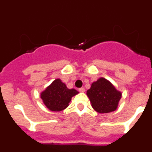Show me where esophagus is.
I'll return each instance as SVG.
<instances>
[{"label": "esophagus", "instance_id": "1", "mask_svg": "<svg viewBox=\"0 0 152 152\" xmlns=\"http://www.w3.org/2000/svg\"><path fill=\"white\" fill-rule=\"evenodd\" d=\"M78 91H80V92H84V91H85V89H84V88H79L78 89Z\"/></svg>", "mask_w": 152, "mask_h": 152}]
</instances>
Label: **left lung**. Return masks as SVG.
Wrapping results in <instances>:
<instances>
[{"label":"left lung","mask_w":152,"mask_h":152,"mask_svg":"<svg viewBox=\"0 0 152 152\" xmlns=\"http://www.w3.org/2000/svg\"><path fill=\"white\" fill-rule=\"evenodd\" d=\"M87 95L94 110L100 113H107L117 109L122 93L107 79L100 77L91 84Z\"/></svg>","instance_id":"8db88e82"}]
</instances>
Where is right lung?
I'll return each instance as SVG.
<instances>
[{
	"label": "right lung",
	"instance_id": "add662e5",
	"mask_svg": "<svg viewBox=\"0 0 152 152\" xmlns=\"http://www.w3.org/2000/svg\"><path fill=\"white\" fill-rule=\"evenodd\" d=\"M77 94L76 90L68 89L60 79H56L41 93V98L49 110L58 112L67 108L72 96Z\"/></svg>",
	"mask_w": 152,
	"mask_h": 152
}]
</instances>
